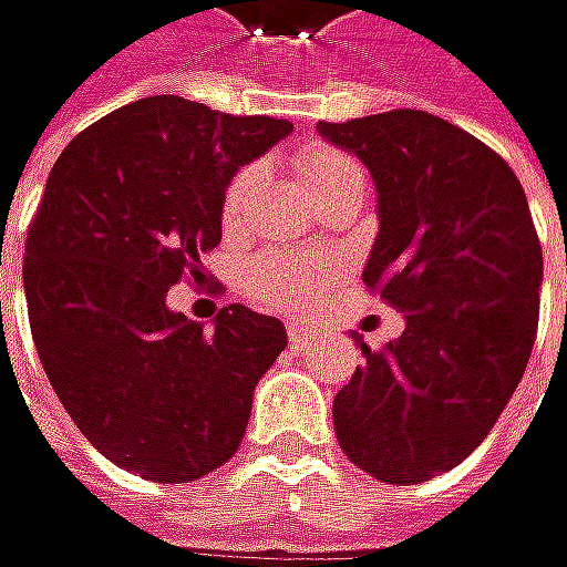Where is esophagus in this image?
I'll list each match as a JSON object with an SVG mask.
<instances>
[{
  "instance_id": "1",
  "label": "esophagus",
  "mask_w": 567,
  "mask_h": 567,
  "mask_svg": "<svg viewBox=\"0 0 567 567\" xmlns=\"http://www.w3.org/2000/svg\"><path fill=\"white\" fill-rule=\"evenodd\" d=\"M312 342H316V329H312L309 322H302V319H292V322H289V346H292L296 352H306Z\"/></svg>"
}]
</instances>
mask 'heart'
I'll return each instance as SVG.
<instances>
[{
	"instance_id": "1",
	"label": "heart",
	"mask_w": 567,
	"mask_h": 567,
	"mask_svg": "<svg viewBox=\"0 0 567 567\" xmlns=\"http://www.w3.org/2000/svg\"><path fill=\"white\" fill-rule=\"evenodd\" d=\"M352 172L362 168L336 148H306L299 155V175L309 192ZM248 185H251V172H238L231 178L225 195V218L238 215ZM332 268H336L332 258L322 251H268L248 268V292L271 309H302L319 299Z\"/></svg>"
}]
</instances>
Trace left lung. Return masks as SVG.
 I'll use <instances>...</instances> for the list:
<instances>
[{
    "label": "left lung",
    "mask_w": 567,
    "mask_h": 567,
    "mask_svg": "<svg viewBox=\"0 0 567 567\" xmlns=\"http://www.w3.org/2000/svg\"><path fill=\"white\" fill-rule=\"evenodd\" d=\"M379 195L365 286L405 312V332L332 402L349 462L389 485L462 465L515 395L538 329L542 245L522 182L465 128L395 109L319 122Z\"/></svg>",
    "instance_id": "obj_1"
}]
</instances>
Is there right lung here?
I'll return each instance as SVG.
<instances>
[{
    "mask_svg": "<svg viewBox=\"0 0 567 567\" xmlns=\"http://www.w3.org/2000/svg\"><path fill=\"white\" fill-rule=\"evenodd\" d=\"M289 132L148 95L75 135L49 172L22 255L32 342L75 429L132 475L182 485L225 465L289 346L245 306L205 329L165 302L185 271L205 278L235 172Z\"/></svg>",
    "mask_w": 567,
    "mask_h": 567,
    "instance_id": "obj_1",
    "label": "right lung"
}]
</instances>
